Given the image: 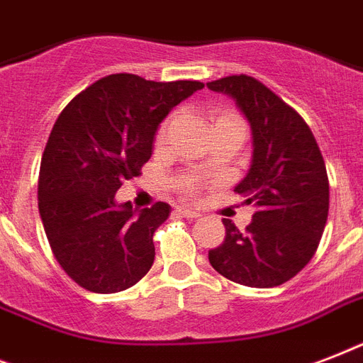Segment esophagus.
I'll return each instance as SVG.
<instances>
[{"instance_id":"obj_1","label":"esophagus","mask_w":363,"mask_h":363,"mask_svg":"<svg viewBox=\"0 0 363 363\" xmlns=\"http://www.w3.org/2000/svg\"><path fill=\"white\" fill-rule=\"evenodd\" d=\"M177 215L184 216V218H190V220H196V218H199V213L196 209H192V207H177L175 209Z\"/></svg>"}]
</instances>
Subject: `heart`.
<instances>
[{
    "label": "heart",
    "mask_w": 363,
    "mask_h": 363,
    "mask_svg": "<svg viewBox=\"0 0 363 363\" xmlns=\"http://www.w3.org/2000/svg\"><path fill=\"white\" fill-rule=\"evenodd\" d=\"M228 121H239V116L233 115V113H218V115L215 116V124H218V122H228ZM169 125H171V121H165L164 124L160 125L158 135H156L158 141H164L165 135H167V131H169ZM181 188H182V192H186L192 196V194L198 192L199 181L198 179H186V181L181 182Z\"/></svg>",
    "instance_id": "obj_1"
}]
</instances>
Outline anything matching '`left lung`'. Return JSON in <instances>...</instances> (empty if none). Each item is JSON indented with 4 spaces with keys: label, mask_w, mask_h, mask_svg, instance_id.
I'll return each mask as SVG.
<instances>
[{
    "label": "left lung",
    "mask_w": 363,
    "mask_h": 363,
    "mask_svg": "<svg viewBox=\"0 0 363 363\" xmlns=\"http://www.w3.org/2000/svg\"><path fill=\"white\" fill-rule=\"evenodd\" d=\"M207 86L233 98L250 124L252 164L235 192L256 207L245 232L222 220L226 238L209 250V262L242 286H279L318 248L330 209L326 164L307 122L254 77H224Z\"/></svg>",
    "instance_id": "1"
}]
</instances>
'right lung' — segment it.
Wrapping results in <instances>:
<instances>
[{
    "label": "right lung",
    "instance_id": "right-lung-1",
    "mask_svg": "<svg viewBox=\"0 0 363 363\" xmlns=\"http://www.w3.org/2000/svg\"><path fill=\"white\" fill-rule=\"evenodd\" d=\"M203 82H154L130 73L99 79L65 105L39 169V215L62 269L96 294L133 286L154 264L164 201L137 211L116 203L122 182L152 156L160 122Z\"/></svg>",
    "mask_w": 363,
    "mask_h": 363
}]
</instances>
